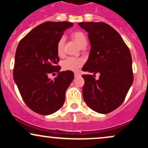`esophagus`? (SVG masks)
<instances>
[{
	"mask_svg": "<svg viewBox=\"0 0 148 148\" xmlns=\"http://www.w3.org/2000/svg\"><path fill=\"white\" fill-rule=\"evenodd\" d=\"M81 76V74L79 72H75L74 73V77L76 78V77H79V76Z\"/></svg>",
	"mask_w": 148,
	"mask_h": 148,
	"instance_id": "34e87169",
	"label": "esophagus"
}]
</instances>
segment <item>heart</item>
<instances>
[{
    "label": "heart",
    "instance_id": "heart-1",
    "mask_svg": "<svg viewBox=\"0 0 148 148\" xmlns=\"http://www.w3.org/2000/svg\"><path fill=\"white\" fill-rule=\"evenodd\" d=\"M71 37L81 48H85L87 45V38L82 31H80V30L73 31L71 33ZM64 43H65V39L64 37H61L57 42L56 51L59 56H63ZM83 64H84V61L82 59L69 57L62 61V67L64 70L76 72L78 69L82 67Z\"/></svg>",
    "mask_w": 148,
    "mask_h": 148
}]
</instances>
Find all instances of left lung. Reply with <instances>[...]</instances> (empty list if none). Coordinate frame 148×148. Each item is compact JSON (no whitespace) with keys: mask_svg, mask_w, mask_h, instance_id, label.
<instances>
[{"mask_svg":"<svg viewBox=\"0 0 148 148\" xmlns=\"http://www.w3.org/2000/svg\"><path fill=\"white\" fill-rule=\"evenodd\" d=\"M80 27L88 33L91 49L84 74L83 95L88 107L106 114L118 108L134 81L132 59L128 47L113 27L103 22H82Z\"/></svg>","mask_w":148,"mask_h":148,"instance_id":"8db88e82","label":"left lung"}]
</instances>
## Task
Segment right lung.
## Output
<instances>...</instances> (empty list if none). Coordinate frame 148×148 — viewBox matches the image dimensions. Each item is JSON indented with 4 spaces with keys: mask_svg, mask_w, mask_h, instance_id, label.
<instances>
[{
    "mask_svg": "<svg viewBox=\"0 0 148 148\" xmlns=\"http://www.w3.org/2000/svg\"><path fill=\"white\" fill-rule=\"evenodd\" d=\"M68 21H47L37 25L21 39L15 54L13 76L25 104L38 114L55 113L62 106L65 92L74 79L71 71L59 72L57 42ZM58 72L49 79L48 74Z\"/></svg>",
    "mask_w": 148,
    "mask_h": 148,
    "instance_id": "add662e5",
    "label": "right lung"
}]
</instances>
